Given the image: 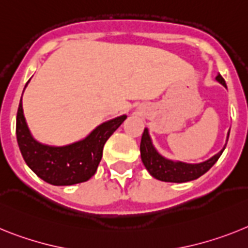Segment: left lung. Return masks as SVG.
<instances>
[{"instance_id": "1", "label": "left lung", "mask_w": 248, "mask_h": 248, "mask_svg": "<svg viewBox=\"0 0 248 248\" xmlns=\"http://www.w3.org/2000/svg\"><path fill=\"white\" fill-rule=\"evenodd\" d=\"M216 79L221 85L226 87L225 79H223L221 75H217ZM228 135H230V132H228ZM225 147L219 151L218 154L215 155L214 157H211L210 160L201 163H186L181 162V161H172L157 152L155 146L152 145V140H151L150 135H148V130L145 128V131L142 133L140 151H141L142 162H143L146 170L150 172V175L152 177L160 181H165V182H177V184H181V182H188V181L196 180V178L204 175L217 162L219 156L222 155Z\"/></svg>"}]
</instances>
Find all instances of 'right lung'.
<instances>
[{
    "label": "right lung",
    "instance_id": "1",
    "mask_svg": "<svg viewBox=\"0 0 248 248\" xmlns=\"http://www.w3.org/2000/svg\"><path fill=\"white\" fill-rule=\"evenodd\" d=\"M126 117L122 115L103 122L81 141L56 147L44 145L32 137L23 116L21 98L16 118L17 142L25 162L38 177L53 186H71L86 182L96 173L103 146Z\"/></svg>",
    "mask_w": 248,
    "mask_h": 248
}]
</instances>
